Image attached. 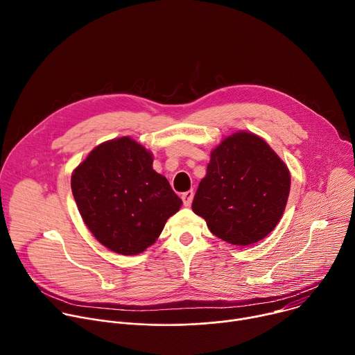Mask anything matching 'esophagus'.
I'll list each match as a JSON object with an SVG mask.
<instances>
[{"instance_id":"obj_1","label":"esophagus","mask_w":355,"mask_h":355,"mask_svg":"<svg viewBox=\"0 0 355 355\" xmlns=\"http://www.w3.org/2000/svg\"><path fill=\"white\" fill-rule=\"evenodd\" d=\"M193 189H191V191H187V192H184L182 193V202H184V205L185 207H191V204H192V199H193Z\"/></svg>"}]
</instances>
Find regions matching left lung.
Segmentation results:
<instances>
[{
    "mask_svg": "<svg viewBox=\"0 0 355 355\" xmlns=\"http://www.w3.org/2000/svg\"><path fill=\"white\" fill-rule=\"evenodd\" d=\"M289 189L291 173L270 144L256 133L239 130L211 151L192 211L216 237L250 245L275 229Z\"/></svg>",
    "mask_w": 355,
    "mask_h": 355,
    "instance_id": "obj_1",
    "label": "left lung"
}]
</instances>
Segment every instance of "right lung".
<instances>
[{
  "mask_svg": "<svg viewBox=\"0 0 355 355\" xmlns=\"http://www.w3.org/2000/svg\"><path fill=\"white\" fill-rule=\"evenodd\" d=\"M78 212L111 251L136 256L155 244L182 200L153 170V155L129 136L94 147L71 174Z\"/></svg>",
  "mask_w": 355,
  "mask_h": 355,
  "instance_id": "right-lung-1",
  "label": "right lung"
}]
</instances>
